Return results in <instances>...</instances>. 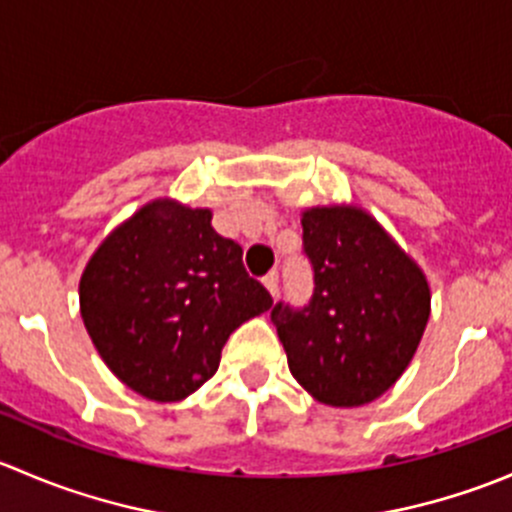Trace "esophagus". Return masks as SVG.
<instances>
[{
	"mask_svg": "<svg viewBox=\"0 0 512 512\" xmlns=\"http://www.w3.org/2000/svg\"><path fill=\"white\" fill-rule=\"evenodd\" d=\"M262 285L267 287V292H270L272 297H277V287H280V275H277V272H267V275L262 277Z\"/></svg>",
	"mask_w": 512,
	"mask_h": 512,
	"instance_id": "34e87169",
	"label": "esophagus"
}]
</instances>
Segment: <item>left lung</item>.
Listing matches in <instances>:
<instances>
[{"instance_id":"8db88e82","label":"left lung","mask_w":512,"mask_h":512,"mask_svg":"<svg viewBox=\"0 0 512 512\" xmlns=\"http://www.w3.org/2000/svg\"><path fill=\"white\" fill-rule=\"evenodd\" d=\"M302 242L312 299L272 309L289 371L322 404L364 406L414 359L431 314L426 275L356 205L304 210Z\"/></svg>"}]
</instances>
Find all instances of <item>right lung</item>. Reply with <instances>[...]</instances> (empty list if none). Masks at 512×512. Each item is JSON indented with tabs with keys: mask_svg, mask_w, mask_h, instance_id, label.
Returning a JSON list of instances; mask_svg holds the SVG:
<instances>
[{
	"mask_svg": "<svg viewBox=\"0 0 512 512\" xmlns=\"http://www.w3.org/2000/svg\"><path fill=\"white\" fill-rule=\"evenodd\" d=\"M208 208L143 205L91 255L81 317L108 369L151 401H183L218 371L232 332L272 297L218 235Z\"/></svg>",
	"mask_w": 512,
	"mask_h": 512,
	"instance_id": "right-lung-1",
	"label": "right lung"
}]
</instances>
